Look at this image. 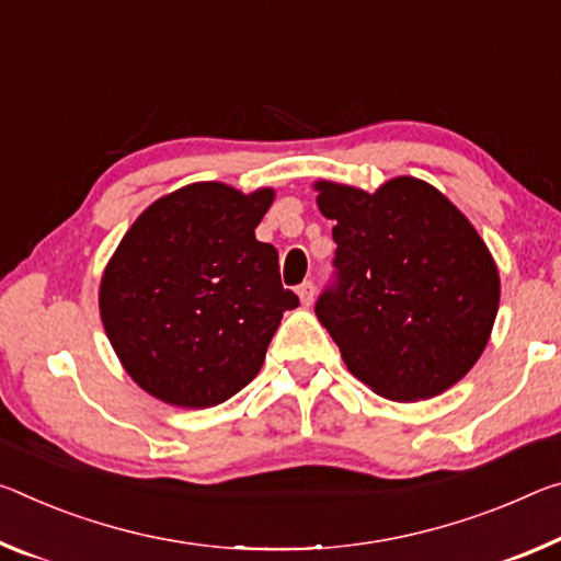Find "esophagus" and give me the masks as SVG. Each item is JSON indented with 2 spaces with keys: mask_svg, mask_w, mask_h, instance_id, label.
Returning <instances> with one entry per match:
<instances>
[{
  "mask_svg": "<svg viewBox=\"0 0 561 561\" xmlns=\"http://www.w3.org/2000/svg\"><path fill=\"white\" fill-rule=\"evenodd\" d=\"M297 295L301 299V305L309 307L314 301V284L312 282H301L297 287Z\"/></svg>",
  "mask_w": 561,
  "mask_h": 561,
  "instance_id": "34e87169",
  "label": "esophagus"
}]
</instances>
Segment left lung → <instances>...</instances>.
Returning <instances> with one entry per match:
<instances>
[{"mask_svg":"<svg viewBox=\"0 0 561 561\" xmlns=\"http://www.w3.org/2000/svg\"><path fill=\"white\" fill-rule=\"evenodd\" d=\"M334 221V282L314 312L346 369L394 402L442 394L482 357L500 272L469 219L432 184L397 176L375 194L317 182Z\"/></svg>","mask_w":561,"mask_h":561,"instance_id":"obj_1","label":"left lung"}]
</instances>
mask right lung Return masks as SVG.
<instances>
[{"label": "right lung", "instance_id": "1", "mask_svg": "<svg viewBox=\"0 0 561 561\" xmlns=\"http://www.w3.org/2000/svg\"><path fill=\"white\" fill-rule=\"evenodd\" d=\"M274 190L182 186L141 211L106 264L104 332L122 367L167 404L227 402L262 369L266 346L299 299L282 287L279 254L254 237Z\"/></svg>", "mask_w": 561, "mask_h": 561}]
</instances>
